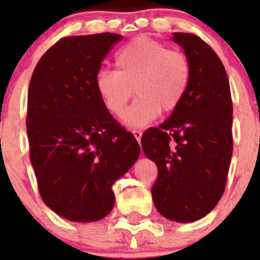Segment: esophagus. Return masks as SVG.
Masks as SVG:
<instances>
[{
  "instance_id": "esophagus-1",
  "label": "esophagus",
  "mask_w": 260,
  "mask_h": 260,
  "mask_svg": "<svg viewBox=\"0 0 260 260\" xmlns=\"http://www.w3.org/2000/svg\"><path fill=\"white\" fill-rule=\"evenodd\" d=\"M133 134H134V137H135V139H137L138 142H139V143H141V139H142V134H143V133L141 132V130H133Z\"/></svg>"
}]
</instances>
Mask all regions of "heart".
<instances>
[{
  "label": "heart",
  "mask_w": 260,
  "mask_h": 260,
  "mask_svg": "<svg viewBox=\"0 0 260 260\" xmlns=\"http://www.w3.org/2000/svg\"><path fill=\"white\" fill-rule=\"evenodd\" d=\"M114 65L116 71H99L95 87L104 107L116 117H122L133 93L138 95L125 117L128 126H144L160 110H176L191 83L192 66L187 54L147 36L123 45Z\"/></svg>",
  "instance_id": "1"
}]
</instances>
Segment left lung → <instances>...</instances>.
Instances as JSON below:
<instances>
[{
  "instance_id": "1",
  "label": "left lung",
  "mask_w": 260,
  "mask_h": 260,
  "mask_svg": "<svg viewBox=\"0 0 260 260\" xmlns=\"http://www.w3.org/2000/svg\"><path fill=\"white\" fill-rule=\"evenodd\" d=\"M192 66L189 91L158 127L142 137L157 167L153 204L164 217L191 222L210 213L224 194L233 152V104L226 71L199 36L174 32Z\"/></svg>"
}]
</instances>
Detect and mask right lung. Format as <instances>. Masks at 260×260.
<instances>
[{
  "instance_id": "add662e5",
  "label": "right lung",
  "mask_w": 260,
  "mask_h": 260,
  "mask_svg": "<svg viewBox=\"0 0 260 260\" xmlns=\"http://www.w3.org/2000/svg\"><path fill=\"white\" fill-rule=\"evenodd\" d=\"M117 34L68 36L32 73L27 99L29 160L41 198L71 221H98L112 211V186L141 147L107 110L95 78Z\"/></svg>"
}]
</instances>
